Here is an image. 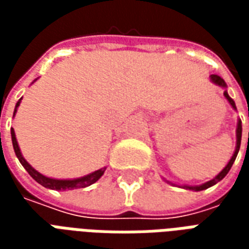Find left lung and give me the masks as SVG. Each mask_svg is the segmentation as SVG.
Returning <instances> with one entry per match:
<instances>
[{
  "label": "left lung",
  "instance_id": "1",
  "mask_svg": "<svg viewBox=\"0 0 249 249\" xmlns=\"http://www.w3.org/2000/svg\"><path fill=\"white\" fill-rule=\"evenodd\" d=\"M211 80H212V82L213 84H216V85H219V87L221 88H227V84H225V81L221 78L220 76H217V74H212L211 76ZM224 96L225 98L228 100V103L232 105V108L236 109V105H235V101L232 100V98L228 96V93H227V90L224 92ZM248 137H249V133H248ZM240 142H241V120H239L237 121V128H236V149H235V153H233V156L231 157L230 162L225 165V168L221 171V172L216 176L214 178H212V180H209V181H207V183L201 184V185H197V187H184L185 189H191V191H203V189H207V188L212 187V185H214L216 183H219L220 180H223V178L227 176V173L230 172L231 167H232V164H233V161L236 160V156H237V153H239V149H240Z\"/></svg>",
  "mask_w": 249,
  "mask_h": 249
}]
</instances>
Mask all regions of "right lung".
<instances>
[{"instance_id": "right-lung-1", "label": "right lung", "mask_w": 249, "mask_h": 249, "mask_svg": "<svg viewBox=\"0 0 249 249\" xmlns=\"http://www.w3.org/2000/svg\"><path fill=\"white\" fill-rule=\"evenodd\" d=\"M19 103H21V98L18 100V103L16 104V109H14L13 117H14V114H16V112H17V108L19 107ZM10 133H12V142H13V148H14V152H16V156L18 157L19 162L22 164V167L28 171V173H29L30 176L35 178L37 183L41 184L42 187L49 188V189H56V191H71V189H76V188L89 187V185H92L93 183H96L98 178L103 176L104 172H105V169H107V167H104L101 168V169H98V171H94V172L89 173V175L84 176V178H73V180H57V178H46V176H44V175H41L40 172H37L35 168L32 167L29 162L25 160L24 156L21 155V151H19L18 142H17V139H16V133H14L13 128H12V130H10Z\"/></svg>"}]
</instances>
